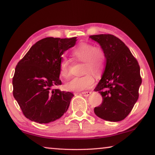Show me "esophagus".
I'll return each mask as SVG.
<instances>
[{"instance_id":"34e87169","label":"esophagus","mask_w":155,"mask_h":155,"mask_svg":"<svg viewBox=\"0 0 155 155\" xmlns=\"http://www.w3.org/2000/svg\"><path fill=\"white\" fill-rule=\"evenodd\" d=\"M81 94H82L85 97H87V96L90 95L91 92V91H83V92H82Z\"/></svg>"}]
</instances>
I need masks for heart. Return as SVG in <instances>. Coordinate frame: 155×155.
<instances>
[{
    "mask_svg": "<svg viewBox=\"0 0 155 155\" xmlns=\"http://www.w3.org/2000/svg\"><path fill=\"white\" fill-rule=\"evenodd\" d=\"M73 55L81 61L84 62L83 72L85 75L72 78L65 83V88L68 91H80L92 87L94 85V77L90 72L100 77L103 73L105 65V54L100 48L87 43H82L73 51ZM61 77L68 78L70 76V65L67 59L62 60L59 64Z\"/></svg>",
    "mask_w": 155,
    "mask_h": 155,
    "instance_id": "obj_1",
    "label": "heart"
}]
</instances>
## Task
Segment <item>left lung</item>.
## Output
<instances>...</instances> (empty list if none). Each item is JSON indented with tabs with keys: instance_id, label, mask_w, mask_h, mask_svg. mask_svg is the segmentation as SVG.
I'll return each mask as SVG.
<instances>
[{
	"instance_id": "8db88e82",
	"label": "left lung",
	"mask_w": 155,
	"mask_h": 155,
	"mask_svg": "<svg viewBox=\"0 0 155 155\" xmlns=\"http://www.w3.org/2000/svg\"><path fill=\"white\" fill-rule=\"evenodd\" d=\"M104 52L106 65L94 89L103 97V103L94 108L100 118L119 122L129 114L139 98L141 84L140 68L125 44L110 34L90 36Z\"/></svg>"
}]
</instances>
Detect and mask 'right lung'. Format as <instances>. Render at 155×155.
Wrapping results in <instances>:
<instances>
[{"mask_svg":"<svg viewBox=\"0 0 155 155\" xmlns=\"http://www.w3.org/2000/svg\"><path fill=\"white\" fill-rule=\"evenodd\" d=\"M77 38H44L33 44L18 62L12 81L13 95L23 114L31 121L46 124L67 111L74 94L53 87L61 85V56L74 46Z\"/></svg>","mask_w":155,"mask_h":155,"instance_id":"right-lung-1","label":"right lung"}]
</instances>
